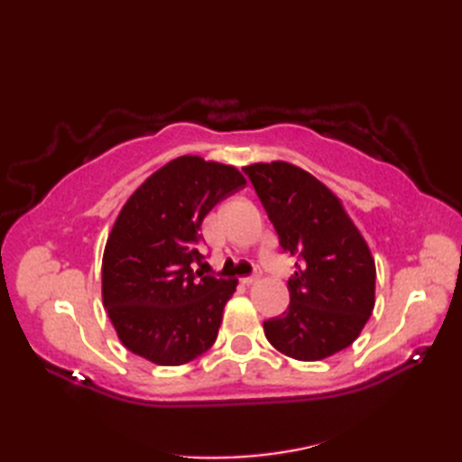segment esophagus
<instances>
[{"instance_id": "34e87169", "label": "esophagus", "mask_w": 462, "mask_h": 462, "mask_svg": "<svg viewBox=\"0 0 462 462\" xmlns=\"http://www.w3.org/2000/svg\"><path fill=\"white\" fill-rule=\"evenodd\" d=\"M260 280V273H254V276H246V278H242L240 282L244 283V286H252V283H256Z\"/></svg>"}]
</instances>
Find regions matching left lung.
<instances>
[{"label": "left lung", "mask_w": 462, "mask_h": 462, "mask_svg": "<svg viewBox=\"0 0 462 462\" xmlns=\"http://www.w3.org/2000/svg\"><path fill=\"white\" fill-rule=\"evenodd\" d=\"M244 172L282 248L301 258L288 282V310L263 321V333L293 359L336 356L359 337L375 308V260L365 238L339 196L300 166L254 162Z\"/></svg>", "instance_id": "obj_1"}]
</instances>
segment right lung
<instances>
[{"label":"right lung","mask_w":462,"mask_h":462,"mask_svg":"<svg viewBox=\"0 0 462 462\" xmlns=\"http://www.w3.org/2000/svg\"><path fill=\"white\" fill-rule=\"evenodd\" d=\"M246 184L232 164L182 154L152 172L116 216L103 252V306L123 346L156 365L212 347L238 280L194 272L200 226Z\"/></svg>","instance_id":"add662e5"}]
</instances>
